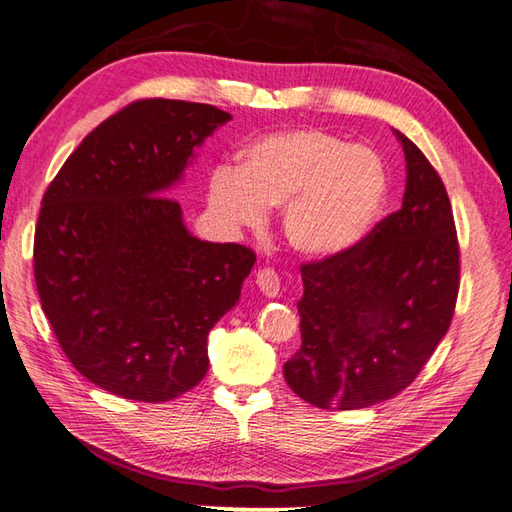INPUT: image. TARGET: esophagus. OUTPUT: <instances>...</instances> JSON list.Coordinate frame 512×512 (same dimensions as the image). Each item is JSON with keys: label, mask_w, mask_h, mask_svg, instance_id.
Instances as JSON below:
<instances>
[{"label": "esophagus", "mask_w": 512, "mask_h": 512, "mask_svg": "<svg viewBox=\"0 0 512 512\" xmlns=\"http://www.w3.org/2000/svg\"><path fill=\"white\" fill-rule=\"evenodd\" d=\"M255 281H257V288L262 290L266 297H277V295H279V290H281V279H279V275L275 273L273 268H262V270H257Z\"/></svg>", "instance_id": "obj_1"}]
</instances>
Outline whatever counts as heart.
Returning <instances> with one entry per match:
<instances>
[{
  "label": "heart",
  "mask_w": 512,
  "mask_h": 512,
  "mask_svg": "<svg viewBox=\"0 0 512 512\" xmlns=\"http://www.w3.org/2000/svg\"><path fill=\"white\" fill-rule=\"evenodd\" d=\"M389 178L376 151L317 127L273 132L242 151L239 169L209 178V206L231 226H259L279 209L292 250L328 259L363 242L383 213Z\"/></svg>",
  "instance_id": "obj_1"
}]
</instances>
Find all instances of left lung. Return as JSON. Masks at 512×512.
I'll use <instances>...</instances> for the list:
<instances>
[{
	"mask_svg": "<svg viewBox=\"0 0 512 512\" xmlns=\"http://www.w3.org/2000/svg\"><path fill=\"white\" fill-rule=\"evenodd\" d=\"M396 136L407 160L400 211L345 253L301 264V347L284 376L319 409H363L396 396L453 319L460 246L449 195L427 156Z\"/></svg>",
	"mask_w": 512,
	"mask_h": 512,
	"instance_id": "8db88e82",
	"label": "left lung"
}]
</instances>
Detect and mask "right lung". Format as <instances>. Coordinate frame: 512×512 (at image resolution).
Returning a JSON list of instances; mask_svg holds the SVG:
<instances>
[{
    "label": "right lung",
    "mask_w": 512,
    "mask_h": 512,
    "mask_svg": "<svg viewBox=\"0 0 512 512\" xmlns=\"http://www.w3.org/2000/svg\"><path fill=\"white\" fill-rule=\"evenodd\" d=\"M231 114L143 99L83 138L43 193L41 308L70 363L127 400L167 402L209 369L206 336L239 301L255 253L193 237L167 198Z\"/></svg>",
    "instance_id": "add662e5"
}]
</instances>
